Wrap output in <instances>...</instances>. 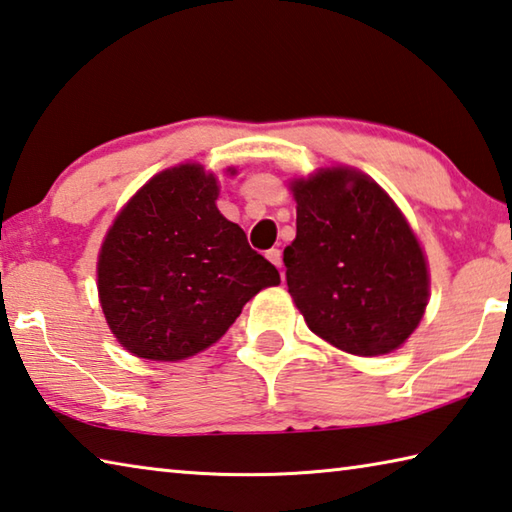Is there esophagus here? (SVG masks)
I'll return each instance as SVG.
<instances>
[{
  "mask_svg": "<svg viewBox=\"0 0 512 512\" xmlns=\"http://www.w3.org/2000/svg\"><path fill=\"white\" fill-rule=\"evenodd\" d=\"M266 257H268V262L275 264L277 268H282V250H280V248L266 250Z\"/></svg>",
  "mask_w": 512,
  "mask_h": 512,
  "instance_id": "1",
  "label": "esophagus"
}]
</instances>
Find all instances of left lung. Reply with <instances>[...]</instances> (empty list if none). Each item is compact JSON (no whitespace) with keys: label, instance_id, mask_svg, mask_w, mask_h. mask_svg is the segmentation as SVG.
Listing matches in <instances>:
<instances>
[{"label":"left lung","instance_id":"8db88e82","mask_svg":"<svg viewBox=\"0 0 512 512\" xmlns=\"http://www.w3.org/2000/svg\"><path fill=\"white\" fill-rule=\"evenodd\" d=\"M297 232L286 284L306 324L356 356L389 353L418 327L430 295L423 250L369 176L333 167L293 183Z\"/></svg>","mask_w":512,"mask_h":512}]
</instances>
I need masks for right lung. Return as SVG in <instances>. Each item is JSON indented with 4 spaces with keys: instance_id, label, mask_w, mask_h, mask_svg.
<instances>
[{
    "instance_id": "1",
    "label": "right lung",
    "mask_w": 512,
    "mask_h": 512,
    "mask_svg": "<svg viewBox=\"0 0 512 512\" xmlns=\"http://www.w3.org/2000/svg\"><path fill=\"white\" fill-rule=\"evenodd\" d=\"M201 165L156 174L120 212L98 259L109 329L138 358L183 360L208 349L244 304L280 284L277 268L217 210Z\"/></svg>"
}]
</instances>
